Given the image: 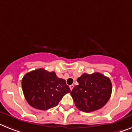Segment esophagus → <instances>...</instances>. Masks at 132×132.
I'll use <instances>...</instances> for the list:
<instances>
[{
  "label": "esophagus",
  "mask_w": 132,
  "mask_h": 132,
  "mask_svg": "<svg viewBox=\"0 0 132 132\" xmlns=\"http://www.w3.org/2000/svg\"><path fill=\"white\" fill-rule=\"evenodd\" d=\"M74 88V85H70V90H72V88Z\"/></svg>",
  "instance_id": "34e87169"
}]
</instances>
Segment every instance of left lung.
<instances>
[{
    "label": "left lung",
    "mask_w": 132,
    "mask_h": 132,
    "mask_svg": "<svg viewBox=\"0 0 132 132\" xmlns=\"http://www.w3.org/2000/svg\"><path fill=\"white\" fill-rule=\"evenodd\" d=\"M70 95L76 107L84 112H92L103 107L110 98L112 84L110 79L99 72L84 73L77 79Z\"/></svg>",
    "instance_id": "8db88e82"
}]
</instances>
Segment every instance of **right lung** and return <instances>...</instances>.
Instances as JSON below:
<instances>
[{"label":"right lung","mask_w":132,"mask_h":132,"mask_svg":"<svg viewBox=\"0 0 132 132\" xmlns=\"http://www.w3.org/2000/svg\"><path fill=\"white\" fill-rule=\"evenodd\" d=\"M22 89L27 103L40 110L56 107L64 95L70 92L66 80L58 78L54 72L39 68L25 74Z\"/></svg>","instance_id":"obj_1"}]
</instances>
